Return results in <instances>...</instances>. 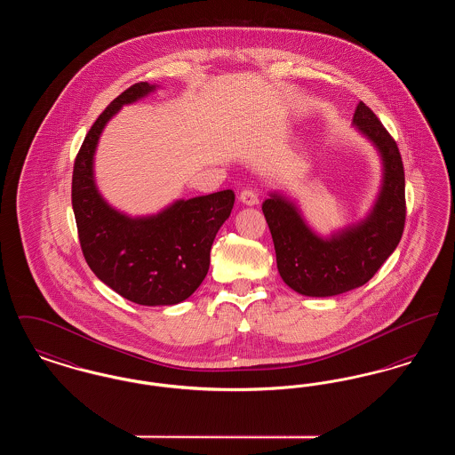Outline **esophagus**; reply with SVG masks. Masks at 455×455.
<instances>
[{
	"label": "esophagus",
	"instance_id": "34e87169",
	"mask_svg": "<svg viewBox=\"0 0 455 455\" xmlns=\"http://www.w3.org/2000/svg\"><path fill=\"white\" fill-rule=\"evenodd\" d=\"M240 203H243L245 206H256V204H259V199H258V195L252 191V189H243L242 193H240Z\"/></svg>",
	"mask_w": 455,
	"mask_h": 455
}]
</instances>
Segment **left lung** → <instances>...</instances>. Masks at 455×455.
<instances>
[{"label": "left lung", "mask_w": 455, "mask_h": 455, "mask_svg": "<svg viewBox=\"0 0 455 455\" xmlns=\"http://www.w3.org/2000/svg\"><path fill=\"white\" fill-rule=\"evenodd\" d=\"M351 124L377 150L382 167L380 188L365 217L324 235L307 221L291 196L269 191L262 203L278 273L293 291L305 297H334L365 284L403 237L404 169L397 145L363 102L355 108Z\"/></svg>", "instance_id": "8db88e82"}]
</instances>
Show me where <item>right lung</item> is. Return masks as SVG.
<instances>
[{"label":"right lung","mask_w":455,"mask_h":455,"mask_svg":"<svg viewBox=\"0 0 455 455\" xmlns=\"http://www.w3.org/2000/svg\"><path fill=\"white\" fill-rule=\"evenodd\" d=\"M136 84L114 99L90 128L75 160L71 203L78 237L90 269L130 302L147 307L175 305L189 299L206 278L210 251L228 220L235 195L175 199L150 215H128L99 191L95 153L108 121L124 108L160 90Z\"/></svg>","instance_id":"1"}]
</instances>
